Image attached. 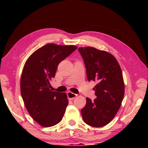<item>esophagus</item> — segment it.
Returning a JSON list of instances; mask_svg holds the SVG:
<instances>
[{"instance_id":"1","label":"esophagus","mask_w":148,"mask_h":148,"mask_svg":"<svg viewBox=\"0 0 148 148\" xmlns=\"http://www.w3.org/2000/svg\"><path fill=\"white\" fill-rule=\"evenodd\" d=\"M67 96H68V98L69 99H74V98H76V97H77V95L75 94V93H73V92H72L71 91H69L68 92H67Z\"/></svg>"}]
</instances>
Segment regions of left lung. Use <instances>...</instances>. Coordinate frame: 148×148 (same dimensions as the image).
I'll return each mask as SVG.
<instances>
[{
    "mask_svg": "<svg viewBox=\"0 0 148 148\" xmlns=\"http://www.w3.org/2000/svg\"><path fill=\"white\" fill-rule=\"evenodd\" d=\"M88 81L97 82L94 101L86 98L81 110L84 121L93 127H104L114 119L125 94L122 71L117 59L108 51L93 47H79Z\"/></svg>",
    "mask_w": 148,
    "mask_h": 148,
    "instance_id": "left-lung-1",
    "label": "left lung"
}]
</instances>
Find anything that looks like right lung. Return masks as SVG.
Listing matches in <instances>:
<instances>
[{"label":"right lung","mask_w":148,"mask_h":148,"mask_svg":"<svg viewBox=\"0 0 148 148\" xmlns=\"http://www.w3.org/2000/svg\"><path fill=\"white\" fill-rule=\"evenodd\" d=\"M77 49L72 45L47 44L32 53L24 64L20 89L27 112L35 121L50 127L61 121L69 104L66 93L52 91L49 82L60 62Z\"/></svg>","instance_id":"1"}]
</instances>
